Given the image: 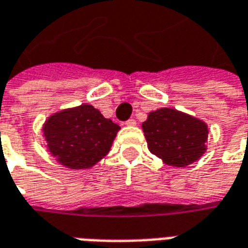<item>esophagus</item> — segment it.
<instances>
[{
	"label": "esophagus",
	"instance_id": "1",
	"mask_svg": "<svg viewBox=\"0 0 248 248\" xmlns=\"http://www.w3.org/2000/svg\"><path fill=\"white\" fill-rule=\"evenodd\" d=\"M124 124H126V126H130V127H133V126L137 124V122H135V119H129V121H126V122H124Z\"/></svg>",
	"mask_w": 248,
	"mask_h": 248
}]
</instances>
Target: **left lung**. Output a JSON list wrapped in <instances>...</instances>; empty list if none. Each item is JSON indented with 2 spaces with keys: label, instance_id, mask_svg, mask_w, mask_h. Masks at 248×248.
Returning <instances> with one entry per match:
<instances>
[{
  "label": "left lung",
  "instance_id": "8db88e82",
  "mask_svg": "<svg viewBox=\"0 0 248 248\" xmlns=\"http://www.w3.org/2000/svg\"><path fill=\"white\" fill-rule=\"evenodd\" d=\"M142 130L151 154L169 166H188L207 150V124L177 108L150 111Z\"/></svg>",
  "mask_w": 248,
  "mask_h": 248
}]
</instances>
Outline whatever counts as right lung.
Returning a JSON list of instances; mask_svg holds the SVG:
<instances>
[{"mask_svg":"<svg viewBox=\"0 0 248 248\" xmlns=\"http://www.w3.org/2000/svg\"><path fill=\"white\" fill-rule=\"evenodd\" d=\"M121 127L89 103L47 117L42 126L46 147L71 170H87L108 154Z\"/></svg>","mask_w":248,"mask_h":248,"instance_id":"1","label":"right lung"}]
</instances>
